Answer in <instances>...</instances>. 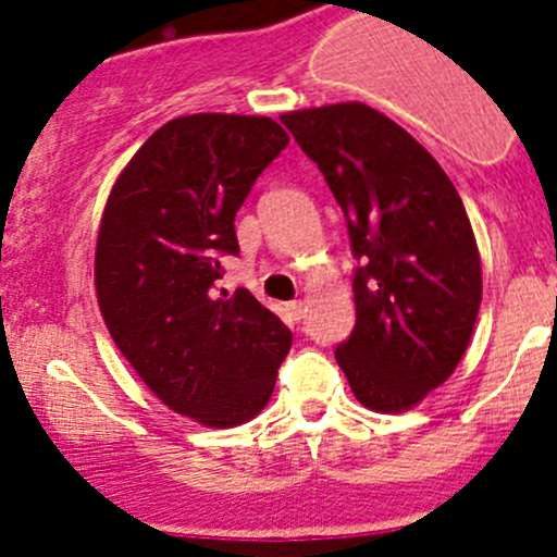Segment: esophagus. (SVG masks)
Returning <instances> with one entry per match:
<instances>
[{
	"mask_svg": "<svg viewBox=\"0 0 557 557\" xmlns=\"http://www.w3.org/2000/svg\"><path fill=\"white\" fill-rule=\"evenodd\" d=\"M285 310H288V314L294 320H301V318H305V312H307V305L299 299V301H290V305L285 307Z\"/></svg>",
	"mask_w": 557,
	"mask_h": 557,
	"instance_id": "esophagus-1",
	"label": "esophagus"
}]
</instances>
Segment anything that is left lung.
Instances as JSON below:
<instances>
[{
  "instance_id": "8db88e82",
  "label": "left lung",
  "mask_w": 557,
  "mask_h": 557,
  "mask_svg": "<svg viewBox=\"0 0 557 557\" xmlns=\"http://www.w3.org/2000/svg\"><path fill=\"white\" fill-rule=\"evenodd\" d=\"M350 228L356 329L336 363L363 407L407 412L455 372L482 301L474 232L440 161L363 102L280 115Z\"/></svg>"
}]
</instances>
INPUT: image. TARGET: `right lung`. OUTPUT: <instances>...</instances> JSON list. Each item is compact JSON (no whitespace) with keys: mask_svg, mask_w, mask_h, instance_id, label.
Wrapping results in <instances>:
<instances>
[{"mask_svg":"<svg viewBox=\"0 0 557 557\" xmlns=\"http://www.w3.org/2000/svg\"><path fill=\"white\" fill-rule=\"evenodd\" d=\"M285 145L263 115L172 117L117 174L99 223L94 285L112 342L161 404L207 429L267 407L294 339L247 288H212L239 252L237 210Z\"/></svg>","mask_w":557,"mask_h":557,"instance_id":"right-lung-1","label":"right lung"}]
</instances>
